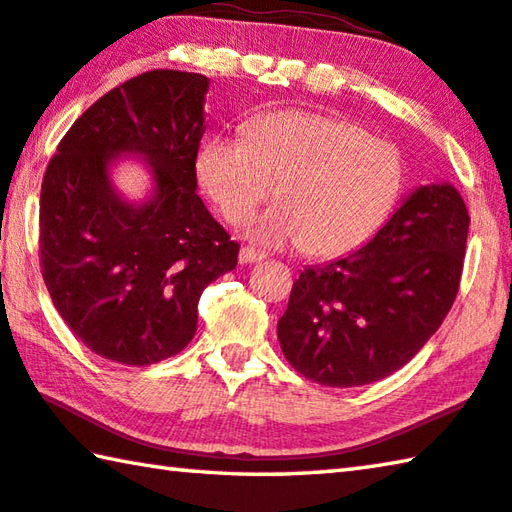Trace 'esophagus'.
I'll return each mask as SVG.
<instances>
[{
	"label": "esophagus",
	"instance_id": "esophagus-1",
	"mask_svg": "<svg viewBox=\"0 0 512 512\" xmlns=\"http://www.w3.org/2000/svg\"><path fill=\"white\" fill-rule=\"evenodd\" d=\"M266 255L259 253L255 248H241L239 250V262L241 264H255V262H262Z\"/></svg>",
	"mask_w": 512,
	"mask_h": 512
}]
</instances>
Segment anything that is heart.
<instances>
[{
  "label": "heart",
  "mask_w": 512,
  "mask_h": 512,
  "mask_svg": "<svg viewBox=\"0 0 512 512\" xmlns=\"http://www.w3.org/2000/svg\"><path fill=\"white\" fill-rule=\"evenodd\" d=\"M198 178L225 219L239 223L277 183L280 201L248 221L268 248L307 246L316 257L350 255L384 228L404 189L395 144L352 121L314 110H275L246 137L219 135L198 155Z\"/></svg>",
  "instance_id": "obj_1"
}]
</instances>
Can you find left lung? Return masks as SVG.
Segmentation results:
<instances>
[{
  "mask_svg": "<svg viewBox=\"0 0 512 512\" xmlns=\"http://www.w3.org/2000/svg\"><path fill=\"white\" fill-rule=\"evenodd\" d=\"M470 214L449 183L420 185L366 246L293 282L284 357L316 384L379 381L422 350L461 284Z\"/></svg>",
  "mask_w": 512,
  "mask_h": 512,
  "instance_id": "obj_1",
  "label": "left lung"
}]
</instances>
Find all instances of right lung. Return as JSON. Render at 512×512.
<instances>
[{"instance_id":"right-lung-1","label":"right lung","mask_w":512,"mask_h":512,"mask_svg":"<svg viewBox=\"0 0 512 512\" xmlns=\"http://www.w3.org/2000/svg\"><path fill=\"white\" fill-rule=\"evenodd\" d=\"M203 74L151 69L74 121L40 192V266L60 318L103 359L151 366L194 339L198 298L237 266L239 244L196 194ZM135 154L154 178L121 199L111 162Z\"/></svg>"}]
</instances>
